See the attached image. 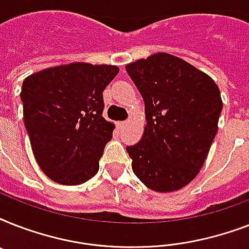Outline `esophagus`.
I'll list each match as a JSON object with an SVG mask.
<instances>
[{
    "label": "esophagus",
    "mask_w": 249,
    "mask_h": 249,
    "mask_svg": "<svg viewBox=\"0 0 249 249\" xmlns=\"http://www.w3.org/2000/svg\"><path fill=\"white\" fill-rule=\"evenodd\" d=\"M116 125H117V128H119V129H123L125 125H126V121H117Z\"/></svg>",
    "instance_id": "34e87169"
}]
</instances>
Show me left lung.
<instances>
[{
	"label": "left lung",
	"mask_w": 249,
	"mask_h": 249,
	"mask_svg": "<svg viewBox=\"0 0 249 249\" xmlns=\"http://www.w3.org/2000/svg\"><path fill=\"white\" fill-rule=\"evenodd\" d=\"M144 102L143 136L128 146L133 172L156 193L196 177L218 130L220 89L211 76L166 53L125 66Z\"/></svg>",
	"instance_id": "obj_1"
}]
</instances>
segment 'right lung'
I'll return each instance as SVG.
<instances>
[{
  "mask_svg": "<svg viewBox=\"0 0 249 249\" xmlns=\"http://www.w3.org/2000/svg\"><path fill=\"white\" fill-rule=\"evenodd\" d=\"M119 67L76 63L25 77L23 117L41 170L60 185H81L98 173L115 125L102 116L103 90Z\"/></svg>",
  "mask_w": 249,
  "mask_h": 249,
  "instance_id": "obj_1",
  "label": "right lung"
}]
</instances>
